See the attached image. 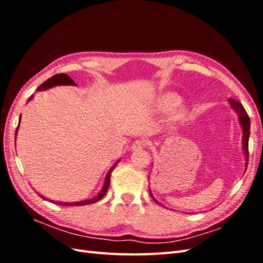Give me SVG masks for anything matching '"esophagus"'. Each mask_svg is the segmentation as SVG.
I'll use <instances>...</instances> for the list:
<instances>
[{
  "instance_id": "34e87169",
  "label": "esophagus",
  "mask_w": 263,
  "mask_h": 263,
  "mask_svg": "<svg viewBox=\"0 0 263 263\" xmlns=\"http://www.w3.org/2000/svg\"><path fill=\"white\" fill-rule=\"evenodd\" d=\"M145 146H146V142L144 140L137 139V140H135L133 144H132V149L135 150V151H137V150H141Z\"/></svg>"
}]
</instances>
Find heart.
<instances>
[{"label": "heart", "mask_w": 263, "mask_h": 263, "mask_svg": "<svg viewBox=\"0 0 263 263\" xmlns=\"http://www.w3.org/2000/svg\"><path fill=\"white\" fill-rule=\"evenodd\" d=\"M161 104L165 110H171L177 108L180 105V100L173 95H166V97L162 100Z\"/></svg>", "instance_id": "heart-1"}]
</instances>
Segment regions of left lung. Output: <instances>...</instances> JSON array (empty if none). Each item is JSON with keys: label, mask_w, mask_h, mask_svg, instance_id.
<instances>
[{"label": "left lung", "mask_w": 263, "mask_h": 263, "mask_svg": "<svg viewBox=\"0 0 263 263\" xmlns=\"http://www.w3.org/2000/svg\"><path fill=\"white\" fill-rule=\"evenodd\" d=\"M229 102H230V104H232V106L235 108L238 116H239V121H240V124L242 126V129H243L242 147H243V151H245V155H246V164H248V158H249L248 142H249V135H250V119H249V116H248V114H247L246 109H245V107L242 106L240 102H237V101H234V100H229ZM151 197L154 198L153 195H151ZM154 200H155V198H154ZM155 202L158 203L156 200H155Z\"/></svg>", "instance_id": "left-lung-1"}]
</instances>
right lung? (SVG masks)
<instances>
[{
	"instance_id": "obj_1",
	"label": "right lung",
	"mask_w": 263,
	"mask_h": 263,
	"mask_svg": "<svg viewBox=\"0 0 263 263\" xmlns=\"http://www.w3.org/2000/svg\"><path fill=\"white\" fill-rule=\"evenodd\" d=\"M54 85H76L74 81L71 79L69 76H67L66 73H60V74H54L53 77L49 78L48 80H46L42 85H39V87H37V91H45L47 89H49V87L51 86H54ZM20 122H21V116H20ZM18 126H20V123L17 125V129H18ZM17 129H16V133H17ZM16 133H15V136H16ZM117 164V163H116ZM116 164L113 166L112 169H110L107 173V176L105 178V182H104V186H103V190L101 191V193L95 196L93 198H91V200H86V201H82V202H76V203H59V202H53L51 201L52 203L54 204H60V205H65V206H82V205H89V204H93L95 202L100 201L101 198L104 196L107 192L108 190V186H109V181H110V173H112V171L114 170V168L116 166ZM43 197V196H41ZM44 198V197H43Z\"/></svg>"
}]
</instances>
